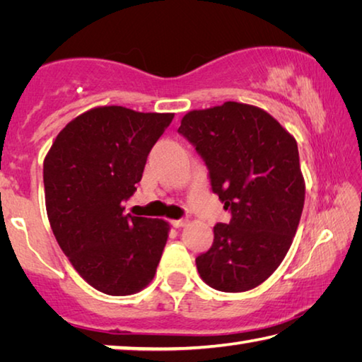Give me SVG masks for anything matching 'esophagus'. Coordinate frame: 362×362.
I'll return each instance as SVG.
<instances>
[{"label":"esophagus","mask_w":362,"mask_h":362,"mask_svg":"<svg viewBox=\"0 0 362 362\" xmlns=\"http://www.w3.org/2000/svg\"><path fill=\"white\" fill-rule=\"evenodd\" d=\"M188 223L187 218H179V220H170V225L174 226V228H182V226H185Z\"/></svg>","instance_id":"obj_1"}]
</instances>
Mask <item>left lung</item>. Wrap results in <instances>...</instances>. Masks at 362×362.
Returning <instances> with one entry per match:
<instances>
[{
  "instance_id": "1",
  "label": "left lung",
  "mask_w": 362,
  "mask_h": 362,
  "mask_svg": "<svg viewBox=\"0 0 362 362\" xmlns=\"http://www.w3.org/2000/svg\"><path fill=\"white\" fill-rule=\"evenodd\" d=\"M179 134L209 169L212 192L231 212L196 257L212 289L244 292L262 284L289 250L305 203L297 142L265 110L238 102L193 110Z\"/></svg>"
}]
</instances>
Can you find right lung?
I'll return each instance as SVG.
<instances>
[{"label": "right lung", "mask_w": 362, "mask_h": 362, "mask_svg": "<svg viewBox=\"0 0 362 362\" xmlns=\"http://www.w3.org/2000/svg\"><path fill=\"white\" fill-rule=\"evenodd\" d=\"M173 113L97 107L70 121L46 155L49 223L86 283L108 296L148 286L166 246L169 223L124 216L153 145Z\"/></svg>", "instance_id": "right-lung-1"}]
</instances>
